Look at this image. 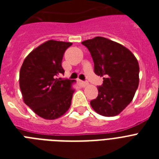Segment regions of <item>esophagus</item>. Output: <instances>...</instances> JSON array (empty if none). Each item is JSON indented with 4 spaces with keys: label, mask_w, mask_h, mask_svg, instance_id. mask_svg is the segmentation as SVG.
Segmentation results:
<instances>
[{
    "label": "esophagus",
    "mask_w": 159,
    "mask_h": 159,
    "mask_svg": "<svg viewBox=\"0 0 159 159\" xmlns=\"http://www.w3.org/2000/svg\"><path fill=\"white\" fill-rule=\"evenodd\" d=\"M81 84H82L83 87H85V86H87V85H88V82H87V81H81Z\"/></svg>",
    "instance_id": "esophagus-1"
}]
</instances>
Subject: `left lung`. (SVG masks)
Masks as SVG:
<instances>
[{
  "mask_svg": "<svg viewBox=\"0 0 159 159\" xmlns=\"http://www.w3.org/2000/svg\"><path fill=\"white\" fill-rule=\"evenodd\" d=\"M82 43L92 55L95 73L104 77L102 86L97 87L98 96L91 101V106L102 116H116L130 103L138 89V61L128 48L103 37Z\"/></svg>",
  "mask_w": 159,
  "mask_h": 159,
  "instance_id": "1",
  "label": "left lung"
}]
</instances>
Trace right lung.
<instances>
[{"instance_id": "add662e5", "label": "right lung", "mask_w": 159, "mask_h": 159, "mask_svg": "<svg viewBox=\"0 0 159 159\" xmlns=\"http://www.w3.org/2000/svg\"><path fill=\"white\" fill-rule=\"evenodd\" d=\"M72 43L48 40L25 57L20 72L24 102L39 116L54 120L71 106L74 81L58 77L64 73L62 60Z\"/></svg>"}]
</instances>
